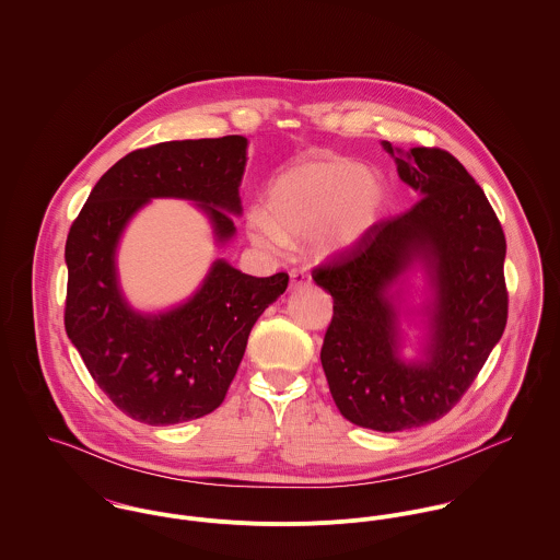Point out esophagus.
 Wrapping results in <instances>:
<instances>
[{
    "instance_id": "esophagus-1",
    "label": "esophagus",
    "mask_w": 560,
    "mask_h": 560,
    "mask_svg": "<svg viewBox=\"0 0 560 560\" xmlns=\"http://www.w3.org/2000/svg\"><path fill=\"white\" fill-rule=\"evenodd\" d=\"M305 285H311L310 270H305V268L292 270V272H290V288H292V290H299V288H305Z\"/></svg>"
}]
</instances>
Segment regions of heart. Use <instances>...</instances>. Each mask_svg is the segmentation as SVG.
I'll list each match as a JSON object with an SVG mask.
<instances>
[{
    "instance_id": "heart-1",
    "label": "heart",
    "mask_w": 560,
    "mask_h": 560,
    "mask_svg": "<svg viewBox=\"0 0 560 560\" xmlns=\"http://www.w3.org/2000/svg\"><path fill=\"white\" fill-rule=\"evenodd\" d=\"M386 206L377 172L346 156H317L283 170L266 190V210L250 208L249 238L261 249L313 238L326 253L361 245Z\"/></svg>"
}]
</instances>
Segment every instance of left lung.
I'll return each instance as SVG.
<instances>
[{"label":"left lung","mask_w":560,"mask_h":560,"mask_svg":"<svg viewBox=\"0 0 560 560\" xmlns=\"http://www.w3.org/2000/svg\"><path fill=\"white\" fill-rule=\"evenodd\" d=\"M382 145L421 199L317 266L313 281L332 296L319 359L339 412L359 428L404 432L444 417L500 341L506 241L483 188L453 154ZM415 262L427 270L433 296L424 308V359L404 362L402 289L392 288Z\"/></svg>","instance_id":"8db88e82"}]
</instances>
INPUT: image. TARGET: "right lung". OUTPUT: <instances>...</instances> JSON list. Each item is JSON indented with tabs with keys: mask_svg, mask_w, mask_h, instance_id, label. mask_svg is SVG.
<instances>
[{
	"mask_svg": "<svg viewBox=\"0 0 560 560\" xmlns=\"http://www.w3.org/2000/svg\"><path fill=\"white\" fill-rule=\"evenodd\" d=\"M247 139L165 141L120 159L92 188L66 238L63 324L103 393L130 419L174 425L217 410L245 357L250 328L290 277H250L214 259L187 303L163 313L128 305L116 250L128 221L150 199L195 201L214 241L234 234Z\"/></svg>",
	"mask_w": 560,
	"mask_h": 560,
	"instance_id": "obj_1",
	"label": "right lung"
}]
</instances>
